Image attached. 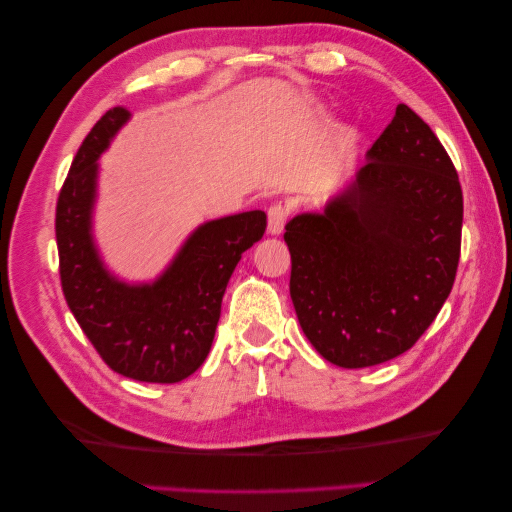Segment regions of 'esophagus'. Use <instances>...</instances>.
Segmentation results:
<instances>
[{"label":"esophagus","mask_w":512,"mask_h":512,"mask_svg":"<svg viewBox=\"0 0 512 512\" xmlns=\"http://www.w3.org/2000/svg\"><path fill=\"white\" fill-rule=\"evenodd\" d=\"M288 222V209L284 204H273L268 209V233L279 235L284 233V226Z\"/></svg>","instance_id":"1"}]
</instances>
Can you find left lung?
Segmentation results:
<instances>
[{"mask_svg": "<svg viewBox=\"0 0 512 512\" xmlns=\"http://www.w3.org/2000/svg\"><path fill=\"white\" fill-rule=\"evenodd\" d=\"M462 211L449 154L400 103L354 182L286 224L290 297L325 361L372 367L420 339L458 273Z\"/></svg>", "mask_w": 512, "mask_h": 512, "instance_id": "8db88e82", "label": "left lung"}]
</instances>
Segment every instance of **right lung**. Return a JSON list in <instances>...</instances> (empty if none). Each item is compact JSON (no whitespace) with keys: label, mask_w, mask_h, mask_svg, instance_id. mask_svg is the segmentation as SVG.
Instances as JSON below:
<instances>
[{"label":"right lung","mask_w":512,"mask_h":512,"mask_svg":"<svg viewBox=\"0 0 512 512\" xmlns=\"http://www.w3.org/2000/svg\"><path fill=\"white\" fill-rule=\"evenodd\" d=\"M129 121L105 112L76 151L57 202L59 275L81 330L116 374L143 383H180L209 356L222 297L244 250L262 239L264 211L220 217L195 228L151 284H127L105 268L92 237L99 158Z\"/></svg>","instance_id":"add662e5"}]
</instances>
